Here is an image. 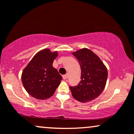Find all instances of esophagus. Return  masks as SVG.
Wrapping results in <instances>:
<instances>
[{"mask_svg": "<svg viewBox=\"0 0 134 134\" xmlns=\"http://www.w3.org/2000/svg\"><path fill=\"white\" fill-rule=\"evenodd\" d=\"M63 79H64V80H65V79H67V78H68V74H65V75H63L62 76Z\"/></svg>", "mask_w": 134, "mask_h": 134, "instance_id": "esophagus-1", "label": "esophagus"}]
</instances>
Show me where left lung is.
I'll return each instance as SVG.
<instances>
[{
  "mask_svg": "<svg viewBox=\"0 0 134 134\" xmlns=\"http://www.w3.org/2000/svg\"><path fill=\"white\" fill-rule=\"evenodd\" d=\"M81 69V81L70 86L73 97L81 102H88L98 97L105 88L108 70L97 55L87 48L72 53Z\"/></svg>",
  "mask_w": 134,
  "mask_h": 134,
  "instance_id": "1",
  "label": "left lung"
}]
</instances>
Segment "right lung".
I'll return each mask as SVG.
<instances>
[{"instance_id":"add662e5","label":"right lung","mask_w":134,"mask_h":134,"mask_svg":"<svg viewBox=\"0 0 134 134\" xmlns=\"http://www.w3.org/2000/svg\"><path fill=\"white\" fill-rule=\"evenodd\" d=\"M58 56L49 49L38 52L24 69L21 81L26 92L33 97L45 100L55 93L62 79L53 62Z\"/></svg>"}]
</instances>
